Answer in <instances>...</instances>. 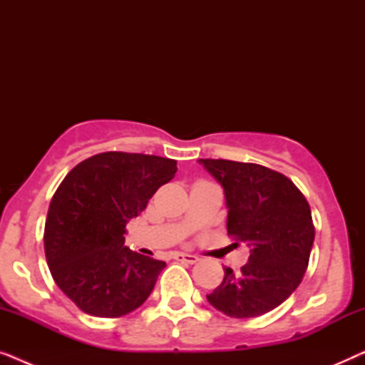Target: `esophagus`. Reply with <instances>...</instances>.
Instances as JSON below:
<instances>
[{
  "label": "esophagus",
  "mask_w": 365,
  "mask_h": 365,
  "mask_svg": "<svg viewBox=\"0 0 365 365\" xmlns=\"http://www.w3.org/2000/svg\"><path fill=\"white\" fill-rule=\"evenodd\" d=\"M174 259L181 262H187V264H196L199 261L197 256H194V254H186V252H174Z\"/></svg>",
  "instance_id": "esophagus-1"
}]
</instances>
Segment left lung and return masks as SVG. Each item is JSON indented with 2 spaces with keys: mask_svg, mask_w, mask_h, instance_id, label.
Returning <instances> with one entry per match:
<instances>
[{
  "mask_svg": "<svg viewBox=\"0 0 365 365\" xmlns=\"http://www.w3.org/2000/svg\"><path fill=\"white\" fill-rule=\"evenodd\" d=\"M221 184L227 206V234L251 247L249 261L224 279L207 301L229 317L262 316L286 301L301 284L316 229L311 207L291 179L261 164L199 159Z\"/></svg>",
  "mask_w": 365,
  "mask_h": 365,
  "instance_id": "1",
  "label": "left lung"
}]
</instances>
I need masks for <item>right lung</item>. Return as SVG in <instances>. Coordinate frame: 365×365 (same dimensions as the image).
Returning a JSON list of instances; mask_svg holds the SVG:
<instances>
[{
  "mask_svg": "<svg viewBox=\"0 0 365 365\" xmlns=\"http://www.w3.org/2000/svg\"><path fill=\"white\" fill-rule=\"evenodd\" d=\"M176 161L109 151L74 166L54 192L44 254L58 287L96 317H121L151 294L166 262L124 246L126 224L176 174Z\"/></svg>",
  "mask_w": 365,
  "mask_h": 365,
  "instance_id": "add662e5",
  "label": "right lung"
}]
</instances>
